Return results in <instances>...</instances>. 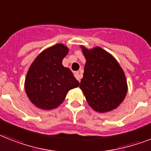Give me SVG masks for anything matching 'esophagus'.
<instances>
[{"label": "esophagus", "instance_id": "obj_1", "mask_svg": "<svg viewBox=\"0 0 151 151\" xmlns=\"http://www.w3.org/2000/svg\"><path fill=\"white\" fill-rule=\"evenodd\" d=\"M74 76H75V77L77 78V80H78V82H80L81 78H82V77H83V75H82V73H79V72H76V73H74Z\"/></svg>", "mask_w": 151, "mask_h": 151}]
</instances>
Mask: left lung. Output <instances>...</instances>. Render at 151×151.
I'll list each match as a JSON object with an SVG mask.
<instances>
[{
    "instance_id": "left-lung-1",
    "label": "left lung",
    "mask_w": 151,
    "mask_h": 151,
    "mask_svg": "<svg viewBox=\"0 0 151 151\" xmlns=\"http://www.w3.org/2000/svg\"><path fill=\"white\" fill-rule=\"evenodd\" d=\"M86 58L79 88L89 105L99 113L116 109L127 92L125 74L116 60L99 47L88 50L82 47Z\"/></svg>"
}]
</instances>
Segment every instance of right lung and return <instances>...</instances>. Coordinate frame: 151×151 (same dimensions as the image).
I'll use <instances>...</instances> for the list:
<instances>
[{"label":"right lung","mask_w":151,"mask_h":151,"mask_svg":"<svg viewBox=\"0 0 151 151\" xmlns=\"http://www.w3.org/2000/svg\"><path fill=\"white\" fill-rule=\"evenodd\" d=\"M68 52L64 45H55L43 51L28 69L25 92L40 109H55L64 101L68 91L79 86L70 69L62 64Z\"/></svg>","instance_id":"add662e5"}]
</instances>
